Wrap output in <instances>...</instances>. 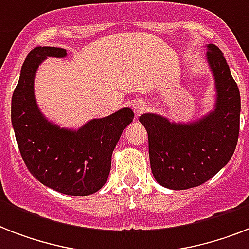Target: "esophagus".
I'll list each match as a JSON object with an SVG mask.
<instances>
[{
    "label": "esophagus",
    "instance_id": "1",
    "mask_svg": "<svg viewBox=\"0 0 249 249\" xmlns=\"http://www.w3.org/2000/svg\"><path fill=\"white\" fill-rule=\"evenodd\" d=\"M133 111H134V115H136V117H138L141 115V113H143L146 109H147V105L144 103V102L142 101H134L133 102Z\"/></svg>",
    "mask_w": 249,
    "mask_h": 249
}]
</instances>
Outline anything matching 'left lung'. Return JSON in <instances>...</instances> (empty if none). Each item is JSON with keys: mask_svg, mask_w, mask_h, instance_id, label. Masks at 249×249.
<instances>
[{"mask_svg": "<svg viewBox=\"0 0 249 249\" xmlns=\"http://www.w3.org/2000/svg\"><path fill=\"white\" fill-rule=\"evenodd\" d=\"M207 60L214 77V109L193 123H173L156 113L140 116L148 134L154 177L172 190L204 183L231 159L239 137L240 94L224 54L207 46Z\"/></svg>", "mask_w": 249, "mask_h": 249, "instance_id": "1", "label": "left lung"}]
</instances>
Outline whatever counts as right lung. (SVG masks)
Masks as SVG:
<instances>
[{
    "instance_id": "1",
    "label": "right lung",
    "mask_w": 249,
    "mask_h": 249,
    "mask_svg": "<svg viewBox=\"0 0 249 249\" xmlns=\"http://www.w3.org/2000/svg\"><path fill=\"white\" fill-rule=\"evenodd\" d=\"M67 50L37 46L21 66L11 99V123L25 165L42 185L58 193L86 196L102 189L111 170V156L121 133L134 119L130 108L93 119L77 130L53 124L35 98L37 68L48 56L64 58Z\"/></svg>"
}]
</instances>
